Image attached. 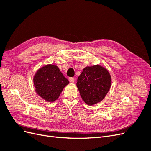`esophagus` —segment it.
Instances as JSON below:
<instances>
[{"label":"esophagus","mask_w":151,"mask_h":151,"mask_svg":"<svg viewBox=\"0 0 151 151\" xmlns=\"http://www.w3.org/2000/svg\"><path fill=\"white\" fill-rule=\"evenodd\" d=\"M69 81L71 83H74L75 82V79L74 78H72V77H70L69 78Z\"/></svg>","instance_id":"obj_1"}]
</instances>
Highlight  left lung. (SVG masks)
<instances>
[{
    "label": "left lung",
    "instance_id": "8db88e82",
    "mask_svg": "<svg viewBox=\"0 0 151 151\" xmlns=\"http://www.w3.org/2000/svg\"><path fill=\"white\" fill-rule=\"evenodd\" d=\"M83 101L88 105L101 102L108 93L111 77L106 68L94 65L85 67L76 84Z\"/></svg>",
    "mask_w": 151,
    "mask_h": 151
}]
</instances>
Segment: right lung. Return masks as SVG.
I'll return each instance as SVG.
<instances>
[{"mask_svg": "<svg viewBox=\"0 0 151 151\" xmlns=\"http://www.w3.org/2000/svg\"><path fill=\"white\" fill-rule=\"evenodd\" d=\"M33 83L38 95L46 101L52 103L58 98L69 81L56 65L48 64L36 72Z\"/></svg>", "mask_w": 151, "mask_h": 151, "instance_id": "obj_1", "label": "right lung"}]
</instances>
